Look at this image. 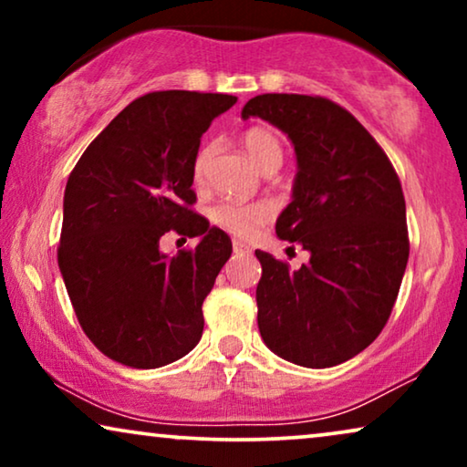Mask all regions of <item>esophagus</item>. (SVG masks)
Listing matches in <instances>:
<instances>
[{
	"instance_id": "1",
	"label": "esophagus",
	"mask_w": 467,
	"mask_h": 467,
	"mask_svg": "<svg viewBox=\"0 0 467 467\" xmlns=\"http://www.w3.org/2000/svg\"><path fill=\"white\" fill-rule=\"evenodd\" d=\"M234 253H248V246L242 242H234Z\"/></svg>"
}]
</instances>
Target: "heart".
<instances>
[{"label": "heart", "instance_id": "b5f03b06", "mask_svg": "<svg viewBox=\"0 0 467 467\" xmlns=\"http://www.w3.org/2000/svg\"><path fill=\"white\" fill-rule=\"evenodd\" d=\"M242 146L248 152V157L253 159V163L259 170L272 171L278 170V165L283 163V142L274 133L270 127H248L242 133ZM213 157V146L203 144L200 150L195 152L193 165H191V176H193L195 184H202L206 178V170ZM274 216V206L270 202H253V203H238V202H221L210 210V221L216 227L225 229V232L240 235V238H248L254 234V229L264 225L265 221H270Z\"/></svg>", "mask_w": 467, "mask_h": 467}]
</instances>
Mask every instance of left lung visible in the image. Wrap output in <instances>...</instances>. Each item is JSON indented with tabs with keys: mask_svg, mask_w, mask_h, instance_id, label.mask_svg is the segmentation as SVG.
<instances>
[{
	"mask_svg": "<svg viewBox=\"0 0 467 467\" xmlns=\"http://www.w3.org/2000/svg\"><path fill=\"white\" fill-rule=\"evenodd\" d=\"M248 117L293 142V200L276 234L310 253L308 264L289 270L254 251L261 337L297 366H337L379 337L398 299L410 253L400 178L366 127L336 101L265 93L246 101Z\"/></svg>",
	"mask_w": 467,
	"mask_h": 467,
	"instance_id": "1",
	"label": "left lung"
}]
</instances>
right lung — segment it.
<instances>
[{"mask_svg": "<svg viewBox=\"0 0 467 467\" xmlns=\"http://www.w3.org/2000/svg\"><path fill=\"white\" fill-rule=\"evenodd\" d=\"M235 101L146 93L87 146L67 178L57 251L63 283L88 340L123 366H168L200 342L202 304L232 240L191 210V165L202 133ZM168 231L201 244L170 258L158 248Z\"/></svg>", "mask_w": 467, "mask_h": 467, "instance_id": "obj_1", "label": "right lung"}]
</instances>
